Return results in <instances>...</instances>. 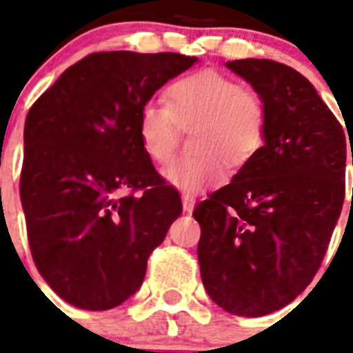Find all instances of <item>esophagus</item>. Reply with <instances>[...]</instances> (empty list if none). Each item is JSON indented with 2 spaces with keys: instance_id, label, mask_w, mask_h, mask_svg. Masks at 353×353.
Here are the masks:
<instances>
[{
  "instance_id": "34e87169",
  "label": "esophagus",
  "mask_w": 353,
  "mask_h": 353,
  "mask_svg": "<svg viewBox=\"0 0 353 353\" xmlns=\"http://www.w3.org/2000/svg\"><path fill=\"white\" fill-rule=\"evenodd\" d=\"M181 199H183V209L187 210V212H192L194 207H196V198L190 196V194H183Z\"/></svg>"
}]
</instances>
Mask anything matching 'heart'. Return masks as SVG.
<instances>
[{
    "mask_svg": "<svg viewBox=\"0 0 353 353\" xmlns=\"http://www.w3.org/2000/svg\"><path fill=\"white\" fill-rule=\"evenodd\" d=\"M196 154L172 161L163 170L170 185L199 192L223 181L227 165L241 166L262 148L265 108L262 99L234 79L201 69L172 82L166 104L146 102L139 112L137 133L144 154L155 163L170 161L181 128H192Z\"/></svg>",
    "mask_w": 353,
    "mask_h": 353,
    "instance_id": "heart-1",
    "label": "heart"
}]
</instances>
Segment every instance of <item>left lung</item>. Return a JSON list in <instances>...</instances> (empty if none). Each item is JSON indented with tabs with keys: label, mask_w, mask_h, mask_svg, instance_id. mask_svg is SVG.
<instances>
[{
	"label": "left lung",
	"mask_w": 353,
	"mask_h": 353,
	"mask_svg": "<svg viewBox=\"0 0 353 353\" xmlns=\"http://www.w3.org/2000/svg\"><path fill=\"white\" fill-rule=\"evenodd\" d=\"M227 68L262 99L265 137L232 181L194 209L198 260L218 306L262 317L295 301L323 263L345 203L346 135L290 65L247 58Z\"/></svg>",
	"instance_id": "left-lung-1"
}]
</instances>
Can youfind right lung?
<instances>
[{
  "label": "right lung",
  "instance_id": "add662e5",
  "mask_svg": "<svg viewBox=\"0 0 353 353\" xmlns=\"http://www.w3.org/2000/svg\"><path fill=\"white\" fill-rule=\"evenodd\" d=\"M194 62L179 52H93L27 113L19 196L30 252L52 291L80 310L130 299L181 214L179 192L144 154L137 121Z\"/></svg>",
  "mask_w": 353,
  "mask_h": 353
}]
</instances>
